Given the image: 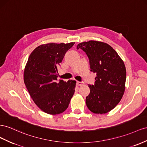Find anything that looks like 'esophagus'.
<instances>
[{"label": "esophagus", "instance_id": "34e87169", "mask_svg": "<svg viewBox=\"0 0 147 147\" xmlns=\"http://www.w3.org/2000/svg\"><path fill=\"white\" fill-rule=\"evenodd\" d=\"M83 82H79V81H77V84L78 85H79V86H81V85H82L83 84Z\"/></svg>", "mask_w": 147, "mask_h": 147}]
</instances>
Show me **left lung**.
<instances>
[{"label": "left lung", "instance_id": "obj_1", "mask_svg": "<svg viewBox=\"0 0 147 147\" xmlns=\"http://www.w3.org/2000/svg\"><path fill=\"white\" fill-rule=\"evenodd\" d=\"M89 59L91 71L96 74L94 85H89L86 97L88 108L95 114H105L120 102L125 91L124 63L113 47L105 42L89 41L77 45Z\"/></svg>", "mask_w": 147, "mask_h": 147}]
</instances>
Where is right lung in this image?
I'll return each mask as SVG.
<instances>
[{
    "instance_id": "1",
    "label": "right lung",
    "mask_w": 147,
    "mask_h": 147,
    "mask_svg": "<svg viewBox=\"0 0 147 147\" xmlns=\"http://www.w3.org/2000/svg\"><path fill=\"white\" fill-rule=\"evenodd\" d=\"M74 44L42 45L33 50L28 59L24 83L35 104L46 113L54 115L65 111L74 94L76 81H57V67Z\"/></svg>"
}]
</instances>
